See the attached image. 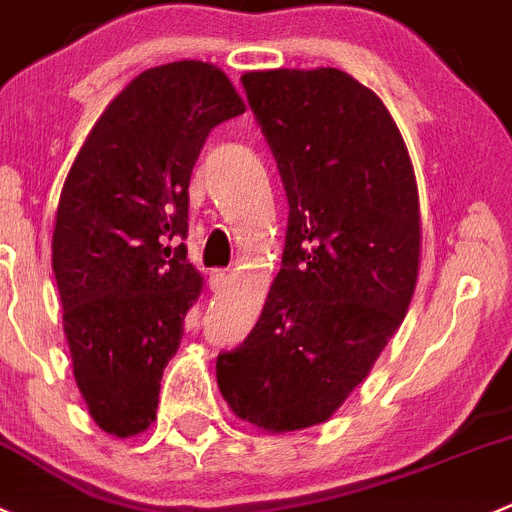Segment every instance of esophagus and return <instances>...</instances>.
I'll return each instance as SVG.
<instances>
[{
  "label": "esophagus",
  "mask_w": 512,
  "mask_h": 512,
  "mask_svg": "<svg viewBox=\"0 0 512 512\" xmlns=\"http://www.w3.org/2000/svg\"><path fill=\"white\" fill-rule=\"evenodd\" d=\"M228 279H231V274H228L226 269H216V271H213L211 279H208V281H211V289H213V291H221L223 286L228 284Z\"/></svg>",
  "instance_id": "esophagus-1"
}]
</instances>
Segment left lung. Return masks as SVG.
I'll return each instance as SVG.
<instances>
[{"mask_svg": "<svg viewBox=\"0 0 512 512\" xmlns=\"http://www.w3.org/2000/svg\"><path fill=\"white\" fill-rule=\"evenodd\" d=\"M248 105L286 196L281 271L216 379L238 420L269 435L329 420L397 332L420 274L415 168L397 123L337 67L253 70Z\"/></svg>", "mask_w": 512, "mask_h": 512, "instance_id": "1", "label": "left lung"}]
</instances>
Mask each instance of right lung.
<instances>
[{
  "label": "right lung",
  "instance_id": "obj_1",
  "mask_svg": "<svg viewBox=\"0 0 512 512\" xmlns=\"http://www.w3.org/2000/svg\"><path fill=\"white\" fill-rule=\"evenodd\" d=\"M246 113L221 67L140 72L87 133L57 203L52 271L72 374L107 435L148 430L163 369L203 291L186 246L188 183L218 123Z\"/></svg>",
  "mask_w": 512,
  "mask_h": 512
}]
</instances>
